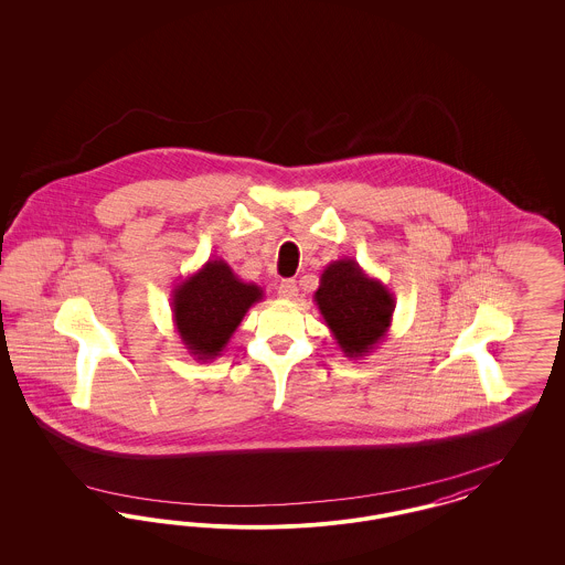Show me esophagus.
I'll return each mask as SVG.
<instances>
[{"mask_svg": "<svg viewBox=\"0 0 565 565\" xmlns=\"http://www.w3.org/2000/svg\"><path fill=\"white\" fill-rule=\"evenodd\" d=\"M277 295L281 296V298H288V300H295L296 296H298L295 279H281V284L277 286Z\"/></svg>", "mask_w": 565, "mask_h": 565, "instance_id": "obj_1", "label": "esophagus"}]
</instances>
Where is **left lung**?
<instances>
[{"label":"left lung","mask_w":565,"mask_h":565,"mask_svg":"<svg viewBox=\"0 0 565 565\" xmlns=\"http://www.w3.org/2000/svg\"><path fill=\"white\" fill-rule=\"evenodd\" d=\"M313 300L337 345L348 358H364L385 339L396 309L394 295L353 258L330 263Z\"/></svg>","instance_id":"1"}]
</instances>
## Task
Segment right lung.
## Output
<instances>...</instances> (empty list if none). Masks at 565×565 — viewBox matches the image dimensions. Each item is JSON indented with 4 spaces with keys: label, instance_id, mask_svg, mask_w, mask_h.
<instances>
[{
    "label": "right lung",
    "instance_id": "1",
    "mask_svg": "<svg viewBox=\"0 0 565 565\" xmlns=\"http://www.w3.org/2000/svg\"><path fill=\"white\" fill-rule=\"evenodd\" d=\"M263 288L235 275L222 258L207 260L171 292L175 330L194 360L207 362L228 345L252 305L263 300Z\"/></svg>",
    "mask_w": 565,
    "mask_h": 565
}]
</instances>
